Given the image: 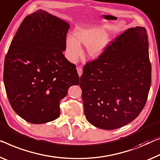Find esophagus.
<instances>
[{"label":"esophagus","instance_id":"34e87169","mask_svg":"<svg viewBox=\"0 0 160 160\" xmlns=\"http://www.w3.org/2000/svg\"><path fill=\"white\" fill-rule=\"evenodd\" d=\"M77 72H78V76H79V77H81V76H82V73H83L82 68L80 67V66H78V67L77 68Z\"/></svg>","mask_w":160,"mask_h":160}]
</instances>
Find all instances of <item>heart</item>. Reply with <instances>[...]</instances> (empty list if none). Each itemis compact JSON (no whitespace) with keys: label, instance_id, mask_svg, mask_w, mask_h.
<instances>
[{"label":"heart","instance_id":"b5f03b06","mask_svg":"<svg viewBox=\"0 0 160 160\" xmlns=\"http://www.w3.org/2000/svg\"><path fill=\"white\" fill-rule=\"evenodd\" d=\"M109 38L104 28L97 26H79L73 31V35L66 38V50L69 60L74 61L82 53L81 46L87 47L91 57L97 58L102 54Z\"/></svg>","mask_w":160,"mask_h":160}]
</instances>
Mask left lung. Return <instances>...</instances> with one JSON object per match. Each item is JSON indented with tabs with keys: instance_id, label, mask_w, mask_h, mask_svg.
Here are the masks:
<instances>
[{
	"instance_id": "1",
	"label": "left lung",
	"mask_w": 160,
	"mask_h": 160,
	"mask_svg": "<svg viewBox=\"0 0 160 160\" xmlns=\"http://www.w3.org/2000/svg\"><path fill=\"white\" fill-rule=\"evenodd\" d=\"M148 36L144 27L127 29L110 41L80 77L84 114L98 128L112 130L142 111L152 81Z\"/></svg>"
}]
</instances>
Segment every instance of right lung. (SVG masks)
Instances as JSON below:
<instances>
[{"label": "right lung", "instance_id": "obj_1", "mask_svg": "<svg viewBox=\"0 0 160 160\" xmlns=\"http://www.w3.org/2000/svg\"><path fill=\"white\" fill-rule=\"evenodd\" d=\"M69 28L38 10L23 19L5 58L3 82L10 104L32 124L57 119L68 88L79 83L76 65L63 54Z\"/></svg>", "mask_w": 160, "mask_h": 160}]
</instances>
